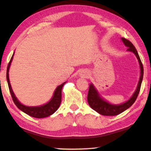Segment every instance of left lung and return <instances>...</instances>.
<instances>
[{
    "label": "left lung",
    "mask_w": 151,
    "mask_h": 151,
    "mask_svg": "<svg viewBox=\"0 0 151 151\" xmlns=\"http://www.w3.org/2000/svg\"><path fill=\"white\" fill-rule=\"evenodd\" d=\"M121 39H122V41L124 42V45L129 47L128 48V50H129V51L133 52L136 55V58L138 59V62H139L140 67H141V77H140V79L139 81H138L137 89L134 93H133L132 97L130 99L129 101H127L125 102V103L120 105L111 104L108 103L107 101H104L103 99L100 97L99 94V93L97 92L96 89L93 87V84H90L89 92H88L87 96L88 103H89L90 107H91V109H93L94 111H96L98 112L99 114L104 116H116L118 114L122 113L123 111H126L127 109H129L131 106L133 105V104L134 103L135 101L136 100L137 97H138V93H139L140 89H141V83L143 77V64H142L141 59H140L139 55H138V52H137L134 45L130 42L129 40L124 37H122Z\"/></svg>",
    "instance_id": "left-lung-1"
}]
</instances>
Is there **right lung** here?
Instances as JSON below:
<instances>
[{
	"label": "right lung",
	"mask_w": 151,
	"mask_h": 151,
	"mask_svg": "<svg viewBox=\"0 0 151 151\" xmlns=\"http://www.w3.org/2000/svg\"><path fill=\"white\" fill-rule=\"evenodd\" d=\"M13 56H12L11 59H10L9 63H8V67H7V73H6V78L7 81H8V87H9V90L10 94H11L12 99L14 104L16 105L19 109L23 111L24 113L27 114V115L30 116L34 118H37V119H41V118H45L49 116L52 115V114L55 113L57 110H58L59 106H60V104H61L62 101V86L65 84L64 82L61 85L58 86L57 89H55V92H54V95L52 98V99L48 102L46 104L40 106H26L22 105L18 101L17 98L15 97L14 93H13V90H12L11 86H10V83L9 80V75H8V71H9L10 65L11 63L12 60H13Z\"/></svg>",
	"instance_id": "1"
}]
</instances>
